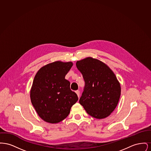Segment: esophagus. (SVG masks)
Masks as SVG:
<instances>
[{"mask_svg": "<svg viewBox=\"0 0 151 151\" xmlns=\"http://www.w3.org/2000/svg\"><path fill=\"white\" fill-rule=\"evenodd\" d=\"M75 92H76V93L77 94V95H78V97H79V96H80V91L78 90V91H75Z\"/></svg>", "mask_w": 151, "mask_h": 151, "instance_id": "1", "label": "esophagus"}]
</instances>
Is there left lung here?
Here are the masks:
<instances>
[{
    "mask_svg": "<svg viewBox=\"0 0 151 151\" xmlns=\"http://www.w3.org/2000/svg\"><path fill=\"white\" fill-rule=\"evenodd\" d=\"M76 65L85 81L79 103L94 118H106L116 107L121 92L114 73L105 63L92 57L78 60Z\"/></svg>",
    "mask_w": 151,
    "mask_h": 151,
    "instance_id": "left-lung-1",
    "label": "left lung"
}]
</instances>
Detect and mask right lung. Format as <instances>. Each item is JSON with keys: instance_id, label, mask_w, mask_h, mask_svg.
Listing matches in <instances>:
<instances>
[{"instance_id": "1", "label": "right lung", "mask_w": 151, "mask_h": 151, "mask_svg": "<svg viewBox=\"0 0 151 151\" xmlns=\"http://www.w3.org/2000/svg\"><path fill=\"white\" fill-rule=\"evenodd\" d=\"M71 62L56 61L41 67L37 72L30 89L32 104L39 116L45 122L57 123L68 115L78 100L65 79Z\"/></svg>"}]
</instances>
